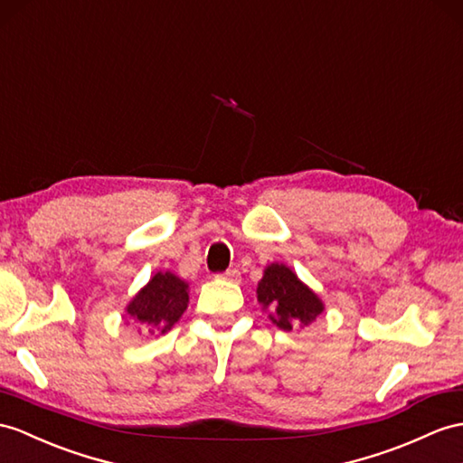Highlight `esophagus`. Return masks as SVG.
<instances>
[{
    "label": "esophagus",
    "instance_id": "esophagus-1",
    "mask_svg": "<svg viewBox=\"0 0 463 463\" xmlns=\"http://www.w3.org/2000/svg\"><path fill=\"white\" fill-rule=\"evenodd\" d=\"M220 279H223V280H238L240 279V273L235 269H230V270H225V273H222V275H218Z\"/></svg>",
    "mask_w": 463,
    "mask_h": 463
}]
</instances>
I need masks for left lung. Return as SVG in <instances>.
<instances>
[{"label":"left lung","instance_id":"obj_1","mask_svg":"<svg viewBox=\"0 0 463 463\" xmlns=\"http://www.w3.org/2000/svg\"><path fill=\"white\" fill-rule=\"evenodd\" d=\"M257 300L261 310L269 312V320L277 328L290 332L307 328L326 307L322 298L285 263H270L257 283Z\"/></svg>","mask_w":463,"mask_h":463}]
</instances>
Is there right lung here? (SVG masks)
Returning <instances> with one entry per match:
<instances>
[{"instance_id": "add662e5", "label": "right lung", "mask_w": 463, "mask_h": 463, "mask_svg": "<svg viewBox=\"0 0 463 463\" xmlns=\"http://www.w3.org/2000/svg\"><path fill=\"white\" fill-rule=\"evenodd\" d=\"M188 308V283L171 270L155 273L126 307L123 320L139 326L141 332L166 334Z\"/></svg>"}]
</instances>
